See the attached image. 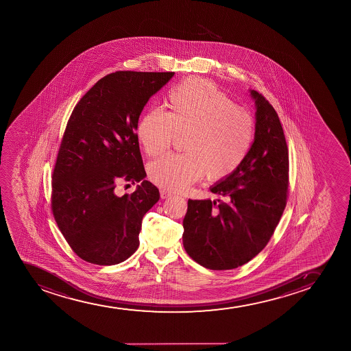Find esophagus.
<instances>
[{
	"mask_svg": "<svg viewBox=\"0 0 351 351\" xmlns=\"http://www.w3.org/2000/svg\"><path fill=\"white\" fill-rule=\"evenodd\" d=\"M161 199H167V197H172V193L166 190H160Z\"/></svg>",
	"mask_w": 351,
	"mask_h": 351,
	"instance_id": "34e87169",
	"label": "esophagus"
}]
</instances>
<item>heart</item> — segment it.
<instances>
[{
    "label": "heart",
    "instance_id": "1",
    "mask_svg": "<svg viewBox=\"0 0 351 351\" xmlns=\"http://www.w3.org/2000/svg\"><path fill=\"white\" fill-rule=\"evenodd\" d=\"M169 113L151 110L138 125L149 157L164 154L177 134H187L185 154H166L147 167L149 179L180 192L206 177L221 180L241 166L254 139V121L213 82L191 78L171 90Z\"/></svg>",
    "mask_w": 351,
    "mask_h": 351
}]
</instances>
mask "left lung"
<instances>
[{
	"mask_svg": "<svg viewBox=\"0 0 351 351\" xmlns=\"http://www.w3.org/2000/svg\"><path fill=\"white\" fill-rule=\"evenodd\" d=\"M255 101L254 141L230 177L210 187L222 200H189L182 226L187 254L207 269H234L261 252L286 207L289 156L278 113L261 93Z\"/></svg>",
	"mask_w": 351,
	"mask_h": 351,
	"instance_id": "1",
	"label": "left lung"
}]
</instances>
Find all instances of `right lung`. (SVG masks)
<instances>
[{"label": "right lung", "instance_id": "add662e5", "mask_svg": "<svg viewBox=\"0 0 351 351\" xmlns=\"http://www.w3.org/2000/svg\"><path fill=\"white\" fill-rule=\"evenodd\" d=\"M173 75H106L69 118L53 172L51 208L69 246L84 261L117 265L139 246L143 217L160 194L144 179L138 121L151 96ZM123 180L142 184L133 194L117 196Z\"/></svg>", "mask_w": 351, "mask_h": 351}]
</instances>
